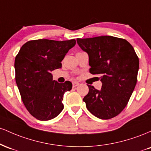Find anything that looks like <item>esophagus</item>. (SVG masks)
I'll return each instance as SVG.
<instances>
[{
	"mask_svg": "<svg viewBox=\"0 0 151 151\" xmlns=\"http://www.w3.org/2000/svg\"><path fill=\"white\" fill-rule=\"evenodd\" d=\"M79 85V82H77V81H74V82H72V86H73V87H76V86Z\"/></svg>",
	"mask_w": 151,
	"mask_h": 151,
	"instance_id": "34e87169",
	"label": "esophagus"
}]
</instances>
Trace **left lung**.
<instances>
[{
	"instance_id": "1",
	"label": "left lung",
	"mask_w": 151,
	"mask_h": 151,
	"mask_svg": "<svg viewBox=\"0 0 151 151\" xmlns=\"http://www.w3.org/2000/svg\"><path fill=\"white\" fill-rule=\"evenodd\" d=\"M77 41L89 55V72L99 75L102 82L100 90L88 85L89 93L83 99L86 108L99 119L116 116L127 105L137 82L139 60L133 46L125 39L108 35Z\"/></svg>"
}]
</instances>
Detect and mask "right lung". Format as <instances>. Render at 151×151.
<instances>
[{
    "mask_svg": "<svg viewBox=\"0 0 151 151\" xmlns=\"http://www.w3.org/2000/svg\"><path fill=\"white\" fill-rule=\"evenodd\" d=\"M75 44L74 39L30 40L15 57V81L22 101L38 120L52 119L64 109L63 95L72 89V84L70 81L60 84L53 80L51 72L61 68V62Z\"/></svg>",
    "mask_w": 151,
    "mask_h": 151,
    "instance_id": "1",
    "label": "right lung"
}]
</instances>
